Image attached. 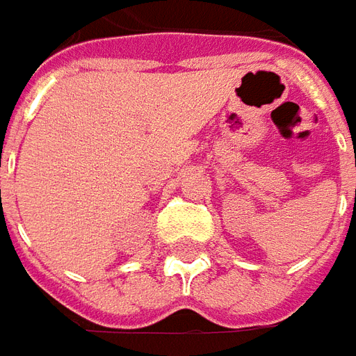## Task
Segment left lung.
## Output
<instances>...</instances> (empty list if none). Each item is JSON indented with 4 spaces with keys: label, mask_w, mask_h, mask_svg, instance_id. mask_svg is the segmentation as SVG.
I'll return each instance as SVG.
<instances>
[{
    "label": "left lung",
    "mask_w": 356,
    "mask_h": 356,
    "mask_svg": "<svg viewBox=\"0 0 356 356\" xmlns=\"http://www.w3.org/2000/svg\"><path fill=\"white\" fill-rule=\"evenodd\" d=\"M355 198H356V194H355Z\"/></svg>",
    "instance_id": "1"
}]
</instances>
